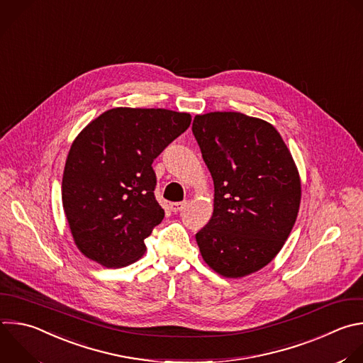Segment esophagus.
<instances>
[{
  "instance_id": "esophagus-1",
  "label": "esophagus",
  "mask_w": 363,
  "mask_h": 363,
  "mask_svg": "<svg viewBox=\"0 0 363 363\" xmlns=\"http://www.w3.org/2000/svg\"><path fill=\"white\" fill-rule=\"evenodd\" d=\"M186 201H184V202H172L169 206H171V211L172 212H181L185 206H186Z\"/></svg>"
}]
</instances>
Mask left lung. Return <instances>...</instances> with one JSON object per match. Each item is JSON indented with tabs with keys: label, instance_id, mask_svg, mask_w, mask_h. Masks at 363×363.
Wrapping results in <instances>:
<instances>
[{
	"label": "left lung",
	"instance_id": "left-lung-1",
	"mask_svg": "<svg viewBox=\"0 0 363 363\" xmlns=\"http://www.w3.org/2000/svg\"><path fill=\"white\" fill-rule=\"evenodd\" d=\"M194 137L213 179V213L195 235L203 261L240 278L268 265L298 216L301 179L279 133L240 112L196 115Z\"/></svg>",
	"mask_w": 363,
	"mask_h": 363
}]
</instances>
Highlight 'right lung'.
I'll return each mask as SVG.
<instances>
[{"mask_svg": "<svg viewBox=\"0 0 363 363\" xmlns=\"http://www.w3.org/2000/svg\"><path fill=\"white\" fill-rule=\"evenodd\" d=\"M191 124L162 108H112L75 138L62 177V205L78 250L119 268L145 251L144 239L164 219L155 199L154 160Z\"/></svg>", "mask_w": 363, "mask_h": 363, "instance_id": "add662e5", "label": "right lung"}]
</instances>
